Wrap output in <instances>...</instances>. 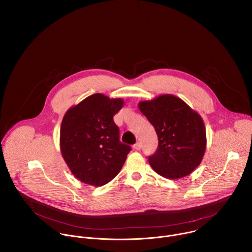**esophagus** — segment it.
<instances>
[{
  "mask_svg": "<svg viewBox=\"0 0 252 252\" xmlns=\"http://www.w3.org/2000/svg\"><path fill=\"white\" fill-rule=\"evenodd\" d=\"M140 147H141L140 143H139V142H136L132 148H133V150H135V151H139V150H140Z\"/></svg>",
  "mask_w": 252,
  "mask_h": 252,
  "instance_id": "1",
  "label": "esophagus"
}]
</instances>
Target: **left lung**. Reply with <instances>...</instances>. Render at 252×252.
I'll return each mask as SVG.
<instances>
[{
	"label": "left lung",
	"instance_id": "obj_1",
	"mask_svg": "<svg viewBox=\"0 0 252 252\" xmlns=\"http://www.w3.org/2000/svg\"><path fill=\"white\" fill-rule=\"evenodd\" d=\"M138 109L158 137V151L149 158L152 168L169 179L190 174L200 164L206 149V130L200 115L169 94L139 101Z\"/></svg>",
	"mask_w": 252,
	"mask_h": 252
}]
</instances>
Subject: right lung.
I'll return each mask as SVG.
<instances>
[{"instance_id":"obj_1","label":"right lung","mask_w":252,"mask_h":252,"mask_svg":"<svg viewBox=\"0 0 252 252\" xmlns=\"http://www.w3.org/2000/svg\"><path fill=\"white\" fill-rule=\"evenodd\" d=\"M123 98L94 94L65 112L60 131V150L76 178L102 187L121 171L130 148L120 141L114 122L124 106Z\"/></svg>"}]
</instances>
